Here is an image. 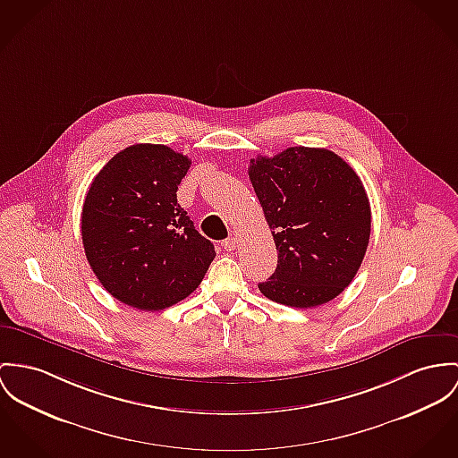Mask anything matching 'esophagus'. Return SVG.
Returning a JSON list of instances; mask_svg holds the SVG:
<instances>
[{"instance_id": "1", "label": "esophagus", "mask_w": 458, "mask_h": 458, "mask_svg": "<svg viewBox=\"0 0 458 458\" xmlns=\"http://www.w3.org/2000/svg\"><path fill=\"white\" fill-rule=\"evenodd\" d=\"M223 247L226 249V250H233L235 247H237V241L233 239V237H230V239H226V241H223Z\"/></svg>"}]
</instances>
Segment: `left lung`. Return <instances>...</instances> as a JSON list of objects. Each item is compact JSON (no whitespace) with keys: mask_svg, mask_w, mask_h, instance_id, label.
Wrapping results in <instances>:
<instances>
[{"mask_svg":"<svg viewBox=\"0 0 458 458\" xmlns=\"http://www.w3.org/2000/svg\"><path fill=\"white\" fill-rule=\"evenodd\" d=\"M249 179L279 258L259 291L294 309L336 298L369 242L371 209L360 177L329 149L293 146L272 158H252Z\"/></svg>","mask_w":458,"mask_h":458,"instance_id":"1","label":"left lung"}]
</instances>
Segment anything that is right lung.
I'll use <instances>...</instances> for the list:
<instances>
[{
    "label": "right lung",
    "instance_id": "obj_1",
    "mask_svg": "<svg viewBox=\"0 0 458 458\" xmlns=\"http://www.w3.org/2000/svg\"><path fill=\"white\" fill-rule=\"evenodd\" d=\"M191 160L164 144H134L94 177L81 209L85 256L118 301L164 310L190 296L216 250L177 204Z\"/></svg>",
    "mask_w": 458,
    "mask_h": 458
}]
</instances>
